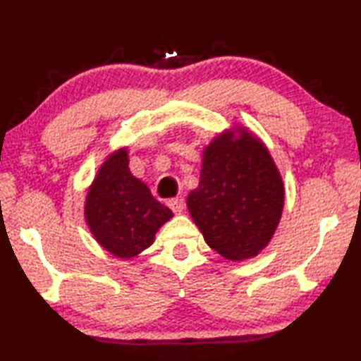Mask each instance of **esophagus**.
Segmentation results:
<instances>
[{"instance_id": "1", "label": "esophagus", "mask_w": 361, "mask_h": 361, "mask_svg": "<svg viewBox=\"0 0 361 361\" xmlns=\"http://www.w3.org/2000/svg\"><path fill=\"white\" fill-rule=\"evenodd\" d=\"M169 207L172 209L173 213H181L185 210V199L183 197H173L169 200Z\"/></svg>"}]
</instances>
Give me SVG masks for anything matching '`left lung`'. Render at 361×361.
Returning <instances> with one entry per match:
<instances>
[{
    "instance_id": "left-lung-1",
    "label": "left lung",
    "mask_w": 361,
    "mask_h": 361,
    "mask_svg": "<svg viewBox=\"0 0 361 361\" xmlns=\"http://www.w3.org/2000/svg\"><path fill=\"white\" fill-rule=\"evenodd\" d=\"M283 195L266 146L247 132L237 140L223 133L204 151L199 188L189 192L188 209L210 248L242 261L272 239Z\"/></svg>"
}]
</instances>
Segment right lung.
I'll return each instance as SVG.
<instances>
[{
  "instance_id": "add662e5",
  "label": "right lung",
  "mask_w": 361,
  "mask_h": 361,
  "mask_svg": "<svg viewBox=\"0 0 361 361\" xmlns=\"http://www.w3.org/2000/svg\"><path fill=\"white\" fill-rule=\"evenodd\" d=\"M172 216V210L130 173L126 149L106 159L85 199L90 231L118 258H132L148 248L157 229Z\"/></svg>"
}]
</instances>
